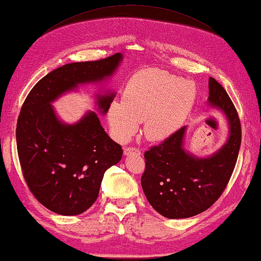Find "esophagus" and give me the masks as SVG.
Listing matches in <instances>:
<instances>
[{
	"instance_id": "34e87169",
	"label": "esophagus",
	"mask_w": 261,
	"mask_h": 261,
	"mask_svg": "<svg viewBox=\"0 0 261 261\" xmlns=\"http://www.w3.org/2000/svg\"><path fill=\"white\" fill-rule=\"evenodd\" d=\"M123 153L126 154V156H129V154H136V156H140L141 151L138 148H133V147H127L123 149Z\"/></svg>"
}]
</instances>
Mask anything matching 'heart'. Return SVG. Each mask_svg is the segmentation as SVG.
<instances>
[{
  "mask_svg": "<svg viewBox=\"0 0 261 261\" xmlns=\"http://www.w3.org/2000/svg\"><path fill=\"white\" fill-rule=\"evenodd\" d=\"M196 100V89L181 77L157 68H144L128 80L122 103L113 102L109 121L118 140L125 141L144 121V135L162 141L182 126Z\"/></svg>",
  "mask_w": 261,
  "mask_h": 261,
  "instance_id": "obj_1",
  "label": "heart"
}]
</instances>
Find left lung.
Segmentation results:
<instances>
[{
	"mask_svg": "<svg viewBox=\"0 0 261 261\" xmlns=\"http://www.w3.org/2000/svg\"><path fill=\"white\" fill-rule=\"evenodd\" d=\"M208 102L221 109L229 122V139L208 158L186 151V126L144 152L141 185L156 211L168 219L190 218L217 202L226 189L239 157L242 128L234 103L219 82L210 77Z\"/></svg>",
	"mask_w": 261,
	"mask_h": 261,
	"instance_id": "1",
	"label": "left lung"
}]
</instances>
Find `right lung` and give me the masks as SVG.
<instances>
[{"mask_svg": "<svg viewBox=\"0 0 261 261\" xmlns=\"http://www.w3.org/2000/svg\"><path fill=\"white\" fill-rule=\"evenodd\" d=\"M121 54L94 62L70 63L48 73L22 104L16 140L22 175L31 193L50 211L62 216L84 213L97 199L105 171L122 157L120 144L105 133L89 111L74 125L56 117L53 100L77 85L107 79ZM114 94L98 96V110L109 111Z\"/></svg>", "mask_w": 261, "mask_h": 261, "instance_id": "obj_1", "label": "right lung"}]
</instances>
